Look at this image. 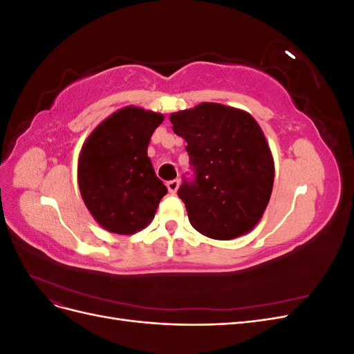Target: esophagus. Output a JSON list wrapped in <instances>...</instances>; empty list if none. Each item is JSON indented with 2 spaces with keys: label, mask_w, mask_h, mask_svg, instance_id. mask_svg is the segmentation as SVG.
Segmentation results:
<instances>
[{
  "label": "esophagus",
  "mask_w": 354,
  "mask_h": 354,
  "mask_svg": "<svg viewBox=\"0 0 354 354\" xmlns=\"http://www.w3.org/2000/svg\"><path fill=\"white\" fill-rule=\"evenodd\" d=\"M178 185H180L178 180H171V181H168L167 187H168V190H169V194L174 195L176 192H177V189H178Z\"/></svg>",
  "instance_id": "1"
}]
</instances>
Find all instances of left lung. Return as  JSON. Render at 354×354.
I'll return each mask as SVG.
<instances>
[{"mask_svg": "<svg viewBox=\"0 0 354 354\" xmlns=\"http://www.w3.org/2000/svg\"><path fill=\"white\" fill-rule=\"evenodd\" d=\"M183 137L195 169L178 198L189 221L203 236L230 241L251 232L270 201L274 162L266 136L251 113L203 102L169 115Z\"/></svg>", "mask_w": 354, "mask_h": 354, "instance_id": "8db88e82", "label": "left lung"}]
</instances>
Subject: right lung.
<instances>
[{
    "label": "right lung",
    "instance_id": "add662e5",
    "mask_svg": "<svg viewBox=\"0 0 354 354\" xmlns=\"http://www.w3.org/2000/svg\"><path fill=\"white\" fill-rule=\"evenodd\" d=\"M164 115L125 106L106 118L84 142L78 158L82 201L100 226L134 234L151 224L167 187L147 156Z\"/></svg>",
    "mask_w": 354,
    "mask_h": 354
}]
</instances>
